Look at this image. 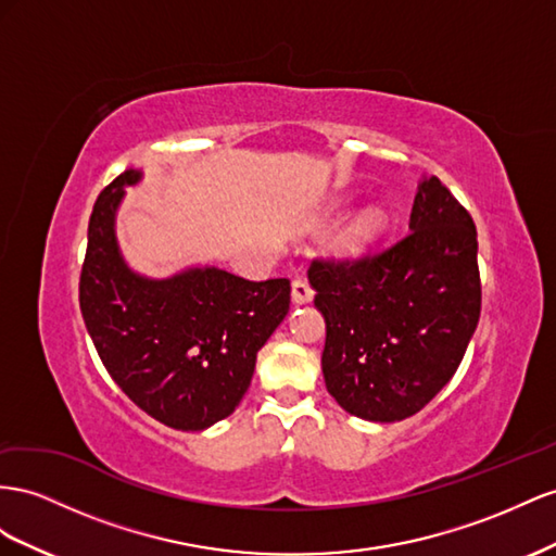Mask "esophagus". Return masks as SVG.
I'll use <instances>...</instances> for the list:
<instances>
[{"mask_svg": "<svg viewBox=\"0 0 556 556\" xmlns=\"http://www.w3.org/2000/svg\"><path fill=\"white\" fill-rule=\"evenodd\" d=\"M311 299H313V288L308 285V280L294 278L292 280V302L294 304H308Z\"/></svg>", "mask_w": 556, "mask_h": 556, "instance_id": "1", "label": "esophagus"}]
</instances>
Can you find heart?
Segmentation results:
<instances>
[{"instance_id":"obj_1","label":"heart","mask_w":556,"mask_h":556,"mask_svg":"<svg viewBox=\"0 0 556 556\" xmlns=\"http://www.w3.org/2000/svg\"><path fill=\"white\" fill-rule=\"evenodd\" d=\"M388 224H390V217L386 213V207L381 205L363 207L357 215L351 217L346 229L341 231L339 250L346 254V257H359V254H365L369 248H374L381 241Z\"/></svg>"}]
</instances>
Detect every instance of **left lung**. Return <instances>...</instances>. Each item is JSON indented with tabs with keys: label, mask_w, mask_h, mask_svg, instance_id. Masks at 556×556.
Returning <instances> with one entry per match:
<instances>
[{
	"label": "left lung",
	"mask_w": 556,
	"mask_h": 556,
	"mask_svg": "<svg viewBox=\"0 0 556 556\" xmlns=\"http://www.w3.org/2000/svg\"><path fill=\"white\" fill-rule=\"evenodd\" d=\"M308 280L327 327L329 395L365 421H402L454 377L477 329L475 222L438 177H424L402 241L353 262L315 260Z\"/></svg>",
	"instance_id": "8db88e82"
}]
</instances>
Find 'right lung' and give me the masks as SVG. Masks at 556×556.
Listing matches in <instances>:
<instances>
[{"label": "right lung", "instance_id": "add662e5", "mask_svg": "<svg viewBox=\"0 0 556 556\" xmlns=\"http://www.w3.org/2000/svg\"><path fill=\"white\" fill-rule=\"evenodd\" d=\"M126 170L100 191L88 222L79 306L88 334L114 383L156 421L205 430L248 393L257 353L290 311V280L252 282L217 266L170 278L128 268L116 243Z\"/></svg>", "mask_w": 556, "mask_h": 556}]
</instances>
